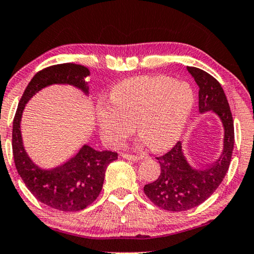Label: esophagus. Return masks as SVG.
Masks as SVG:
<instances>
[{
	"label": "esophagus",
	"instance_id": "obj_1",
	"mask_svg": "<svg viewBox=\"0 0 254 254\" xmlns=\"http://www.w3.org/2000/svg\"><path fill=\"white\" fill-rule=\"evenodd\" d=\"M120 155H122L123 158L127 159V160H131V161H138V160H142V157H137V155L127 154V153H122Z\"/></svg>",
	"mask_w": 254,
	"mask_h": 254
}]
</instances>
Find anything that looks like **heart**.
Listing matches in <instances>:
<instances>
[{"instance_id": "obj_1", "label": "heart", "mask_w": 254, "mask_h": 254, "mask_svg": "<svg viewBox=\"0 0 254 254\" xmlns=\"http://www.w3.org/2000/svg\"><path fill=\"white\" fill-rule=\"evenodd\" d=\"M194 103L193 89L167 76H140L112 88L110 103L96 110L100 135L110 146H119L134 125L151 149H168L181 136Z\"/></svg>"}]
</instances>
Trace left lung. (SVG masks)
Returning a JSON list of instances; mask_svg holds the SVG:
<instances>
[{"label": "left lung", "instance_id": "8db88e82", "mask_svg": "<svg viewBox=\"0 0 254 254\" xmlns=\"http://www.w3.org/2000/svg\"><path fill=\"white\" fill-rule=\"evenodd\" d=\"M187 70L198 86V111H213L224 125V151L213 165L203 169H194L189 165L181 142L157 158L161 173L157 181L144 186V193L167 211H186L211 196L227 173L234 149L233 116L219 81L202 69L187 67Z\"/></svg>", "mask_w": 254, "mask_h": 254}]
</instances>
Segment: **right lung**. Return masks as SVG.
<instances>
[{"mask_svg":"<svg viewBox=\"0 0 254 254\" xmlns=\"http://www.w3.org/2000/svg\"><path fill=\"white\" fill-rule=\"evenodd\" d=\"M89 70L80 64H61L38 71L29 81L19 101L12 128V151L18 174L38 201L65 212L80 211L94 202L102 190L109 163L118 159L112 151H96L84 145L64 165L43 170L30 160L21 138L20 122L26 103L38 91L52 84H69L88 93Z\"/></svg>","mask_w":254,"mask_h":254,"instance_id":"right-lung-1","label":"right lung"}]
</instances>
